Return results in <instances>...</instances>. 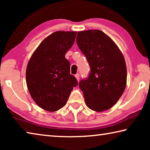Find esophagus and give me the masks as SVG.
I'll return each instance as SVG.
<instances>
[{"label": "esophagus", "mask_w": 150, "mask_h": 150, "mask_svg": "<svg viewBox=\"0 0 150 150\" xmlns=\"http://www.w3.org/2000/svg\"><path fill=\"white\" fill-rule=\"evenodd\" d=\"M75 78L77 79V80L78 81H79V78H80V75H79V74H78V73H77V74H76V75H75Z\"/></svg>", "instance_id": "34e87169"}]
</instances>
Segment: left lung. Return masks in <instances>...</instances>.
Segmentation results:
<instances>
[{
    "instance_id": "left-lung-1",
    "label": "left lung",
    "mask_w": 150,
    "mask_h": 150,
    "mask_svg": "<svg viewBox=\"0 0 150 150\" xmlns=\"http://www.w3.org/2000/svg\"><path fill=\"white\" fill-rule=\"evenodd\" d=\"M77 43L91 67L87 79L79 84L86 105L96 112L108 110L117 103L126 86L127 69L122 53L99 30L79 31Z\"/></svg>"
}]
</instances>
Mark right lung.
Listing matches in <instances>:
<instances>
[{"label":"right lung","instance_id":"1","mask_svg":"<svg viewBox=\"0 0 150 150\" xmlns=\"http://www.w3.org/2000/svg\"><path fill=\"white\" fill-rule=\"evenodd\" d=\"M77 32L57 31L43 40L27 65L28 88L38 106L49 112L64 106L77 81L70 74L65 55L74 44Z\"/></svg>","mask_w":150,"mask_h":150}]
</instances>
